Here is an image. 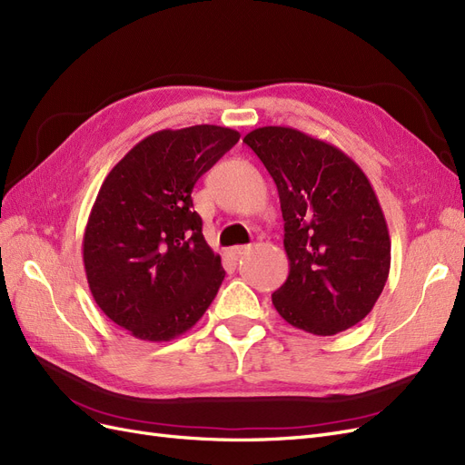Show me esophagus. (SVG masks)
I'll use <instances>...</instances> for the list:
<instances>
[{"label": "esophagus", "instance_id": "esophagus-1", "mask_svg": "<svg viewBox=\"0 0 465 465\" xmlns=\"http://www.w3.org/2000/svg\"><path fill=\"white\" fill-rule=\"evenodd\" d=\"M250 250V246H232L229 252H231V256H234V258H241V256H244L246 252Z\"/></svg>", "mask_w": 465, "mask_h": 465}]
</instances>
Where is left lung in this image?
<instances>
[{
    "label": "left lung",
    "mask_w": 465,
    "mask_h": 465,
    "mask_svg": "<svg viewBox=\"0 0 465 465\" xmlns=\"http://www.w3.org/2000/svg\"><path fill=\"white\" fill-rule=\"evenodd\" d=\"M244 143L272 174L285 221L289 277L272 301L291 326L335 335L367 316L390 273V234L369 178L347 154L292 128Z\"/></svg>",
    "instance_id": "left-lung-1"
}]
</instances>
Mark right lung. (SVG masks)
<instances>
[{
	"mask_svg": "<svg viewBox=\"0 0 465 465\" xmlns=\"http://www.w3.org/2000/svg\"><path fill=\"white\" fill-rule=\"evenodd\" d=\"M241 134L221 125L163 130L104 178L83 236L98 308L143 341H171L198 322L224 279L193 211L195 182Z\"/></svg>",
	"mask_w": 465,
	"mask_h": 465,
	"instance_id": "obj_1",
	"label": "right lung"
}]
</instances>
